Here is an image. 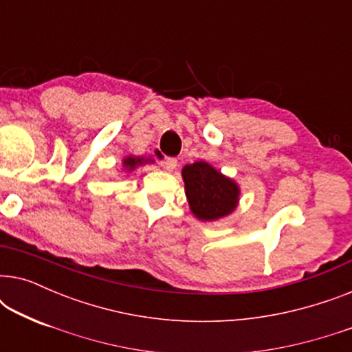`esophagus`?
Here are the masks:
<instances>
[{
    "label": "esophagus",
    "instance_id": "34e87169",
    "mask_svg": "<svg viewBox=\"0 0 352 352\" xmlns=\"http://www.w3.org/2000/svg\"><path fill=\"white\" fill-rule=\"evenodd\" d=\"M176 166H177L176 158H165V162H163V168H165L166 171H173Z\"/></svg>",
    "mask_w": 352,
    "mask_h": 352
}]
</instances>
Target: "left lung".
Listing matches in <instances>:
<instances>
[{"label": "left lung", "mask_w": 352, "mask_h": 352, "mask_svg": "<svg viewBox=\"0 0 352 352\" xmlns=\"http://www.w3.org/2000/svg\"><path fill=\"white\" fill-rule=\"evenodd\" d=\"M186 197L190 211L200 221L224 218L237 208L240 189L237 182L221 175L206 162L182 168Z\"/></svg>", "instance_id": "8db88e82"}]
</instances>
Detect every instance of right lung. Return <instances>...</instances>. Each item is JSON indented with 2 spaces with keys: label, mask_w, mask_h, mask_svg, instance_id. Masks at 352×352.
Masks as SVG:
<instances>
[{
  "label": "right lung",
  "mask_w": 352,
  "mask_h": 352,
  "mask_svg": "<svg viewBox=\"0 0 352 352\" xmlns=\"http://www.w3.org/2000/svg\"><path fill=\"white\" fill-rule=\"evenodd\" d=\"M151 160V158H148ZM148 160H144L142 157H126L123 160V166L126 168L128 171H133L138 165H142V163H147Z\"/></svg>",
  "instance_id": "1"
}]
</instances>
